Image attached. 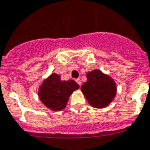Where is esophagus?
<instances>
[{
  "mask_svg": "<svg viewBox=\"0 0 150 150\" xmlns=\"http://www.w3.org/2000/svg\"><path fill=\"white\" fill-rule=\"evenodd\" d=\"M75 81H76V82H77V83L79 84V86H81V80H80V79H76V80H75Z\"/></svg>",
  "mask_w": 150,
  "mask_h": 150,
  "instance_id": "1",
  "label": "esophagus"
}]
</instances>
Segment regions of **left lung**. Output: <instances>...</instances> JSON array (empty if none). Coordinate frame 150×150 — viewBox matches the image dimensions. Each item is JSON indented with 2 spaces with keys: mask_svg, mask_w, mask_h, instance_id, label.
I'll return each mask as SVG.
<instances>
[{
  "mask_svg": "<svg viewBox=\"0 0 150 150\" xmlns=\"http://www.w3.org/2000/svg\"><path fill=\"white\" fill-rule=\"evenodd\" d=\"M87 81L82 84L81 90L90 105L97 109L108 106L116 95V84L112 78L98 69L86 74Z\"/></svg>",
  "mask_w": 150,
  "mask_h": 150,
  "instance_id": "left-lung-1",
  "label": "left lung"
}]
</instances>
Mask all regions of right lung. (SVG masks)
I'll list each match as a JSON object with an SVG mask.
<instances>
[{
	"instance_id": "right-lung-1",
	"label": "right lung",
	"mask_w": 150,
	"mask_h": 150,
	"mask_svg": "<svg viewBox=\"0 0 150 150\" xmlns=\"http://www.w3.org/2000/svg\"><path fill=\"white\" fill-rule=\"evenodd\" d=\"M79 86L74 80L62 81L56 73L50 75L38 88V97L47 108L52 111H62L66 107L69 96Z\"/></svg>"
}]
</instances>
